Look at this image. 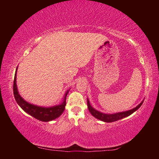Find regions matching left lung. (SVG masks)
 Here are the masks:
<instances>
[{
	"mask_svg": "<svg viewBox=\"0 0 159 159\" xmlns=\"http://www.w3.org/2000/svg\"><path fill=\"white\" fill-rule=\"evenodd\" d=\"M143 102H144V99L136 107H134V108L132 109L128 110V111L118 112V113H115V114H104V113H102L101 111H98V110L94 109L93 107L91 106L90 101L88 99L87 100V102H88L87 104H88V110H89L90 114H92L94 117L98 118V119H99V120H102V121H104L106 123H111V122L116 121V120H120L123 118H125V117L131 115L133 113L136 111L137 110H138L139 107L142 106Z\"/></svg>",
	"mask_w": 159,
	"mask_h": 159,
	"instance_id": "obj_1",
	"label": "left lung"
}]
</instances>
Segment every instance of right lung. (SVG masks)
Instances as JSON below:
<instances>
[{
    "mask_svg": "<svg viewBox=\"0 0 159 159\" xmlns=\"http://www.w3.org/2000/svg\"><path fill=\"white\" fill-rule=\"evenodd\" d=\"M17 67L16 69L15 79H14V84H13V93H14V97L16 102L18 104L21 109L26 113H27L31 116L34 117L36 119L41 120V121L48 122L51 120H55L56 118L60 116L62 114L63 111L65 109L66 106V95L68 94L69 90L66 92L65 95L64 96L63 101L61 104L58 105H55L49 107H44L35 105V104H31L29 102L25 101L19 93L17 86Z\"/></svg>",
    "mask_w": 159,
    "mask_h": 159,
    "instance_id": "1",
    "label": "right lung"
}]
</instances>
